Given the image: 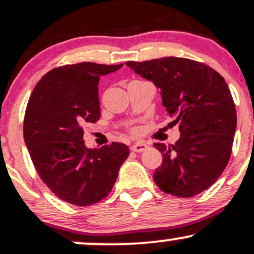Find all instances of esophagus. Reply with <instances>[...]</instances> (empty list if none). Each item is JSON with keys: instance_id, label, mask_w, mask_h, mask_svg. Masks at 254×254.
Instances as JSON below:
<instances>
[{"instance_id": "34e87169", "label": "esophagus", "mask_w": 254, "mask_h": 254, "mask_svg": "<svg viewBox=\"0 0 254 254\" xmlns=\"http://www.w3.org/2000/svg\"><path fill=\"white\" fill-rule=\"evenodd\" d=\"M148 148V146L146 145L145 142H141V141H137V142H135L134 143V145L132 146V151L133 152H136V153H140V152H143V151H146V149Z\"/></svg>"}]
</instances>
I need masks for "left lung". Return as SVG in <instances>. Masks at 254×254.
<instances>
[{
	"instance_id": "left-lung-1",
	"label": "left lung",
	"mask_w": 254,
	"mask_h": 254,
	"mask_svg": "<svg viewBox=\"0 0 254 254\" xmlns=\"http://www.w3.org/2000/svg\"><path fill=\"white\" fill-rule=\"evenodd\" d=\"M126 64L160 89L171 125H179L174 145H153L162 153L155 184L178 198L207 190L230 160L237 128L236 106L224 77L207 64L173 56Z\"/></svg>"
}]
</instances>
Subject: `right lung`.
I'll return each instance as SVG.
<instances>
[{
	"label": "right lung",
	"instance_id": "right-lung-1",
	"mask_svg": "<svg viewBox=\"0 0 254 254\" xmlns=\"http://www.w3.org/2000/svg\"><path fill=\"white\" fill-rule=\"evenodd\" d=\"M124 65L81 62L48 71L31 93L23 135L37 173L52 192L76 206L108 195L129 148L120 142L87 148L83 125L100 119L99 81Z\"/></svg>",
	"mask_w": 254,
	"mask_h": 254
}]
</instances>
